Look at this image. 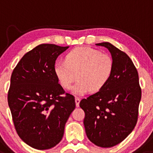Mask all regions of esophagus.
Listing matches in <instances>:
<instances>
[{"instance_id": "obj_1", "label": "esophagus", "mask_w": 153, "mask_h": 153, "mask_svg": "<svg viewBox=\"0 0 153 153\" xmlns=\"http://www.w3.org/2000/svg\"><path fill=\"white\" fill-rule=\"evenodd\" d=\"M75 102H76V106L79 107V102H80V98L79 97H75Z\"/></svg>"}]
</instances>
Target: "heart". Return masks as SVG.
<instances>
[{
    "label": "heart",
    "instance_id": "heart-1",
    "mask_svg": "<svg viewBox=\"0 0 153 153\" xmlns=\"http://www.w3.org/2000/svg\"><path fill=\"white\" fill-rule=\"evenodd\" d=\"M114 69V61L109 55L89 47H78L70 51L66 61H56L54 73L64 88H71L74 95H84L90 90L96 92L107 84Z\"/></svg>",
    "mask_w": 153,
    "mask_h": 153
}]
</instances>
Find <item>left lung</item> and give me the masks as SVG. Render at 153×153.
Instances as JSON below:
<instances>
[{"label": "left lung", "mask_w": 153, "mask_h": 153, "mask_svg": "<svg viewBox=\"0 0 153 153\" xmlns=\"http://www.w3.org/2000/svg\"><path fill=\"white\" fill-rule=\"evenodd\" d=\"M96 45L108 49L114 61L111 78L98 92L82 99L86 134L95 145L111 147L127 137L136 126L142 91L136 67L128 55L110 42Z\"/></svg>", "instance_id": "left-lung-1"}]
</instances>
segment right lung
<instances>
[{
  "instance_id": "1",
  "label": "right lung",
  "mask_w": 153,
  "mask_h": 153,
  "mask_svg": "<svg viewBox=\"0 0 153 153\" xmlns=\"http://www.w3.org/2000/svg\"><path fill=\"white\" fill-rule=\"evenodd\" d=\"M67 47L41 44L27 53L14 68L8 102L20 138L37 150H48L61 142L74 97L65 91L54 73V64Z\"/></svg>"
}]
</instances>
